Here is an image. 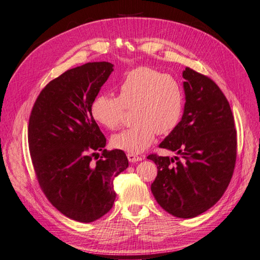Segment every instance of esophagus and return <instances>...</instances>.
<instances>
[{"instance_id": "obj_1", "label": "esophagus", "mask_w": 260, "mask_h": 260, "mask_svg": "<svg viewBox=\"0 0 260 260\" xmlns=\"http://www.w3.org/2000/svg\"><path fill=\"white\" fill-rule=\"evenodd\" d=\"M127 157H128L129 161H131V162L140 161V160H142V159L144 158L143 156H139V155H136V154H133V153H128V154H127Z\"/></svg>"}]
</instances>
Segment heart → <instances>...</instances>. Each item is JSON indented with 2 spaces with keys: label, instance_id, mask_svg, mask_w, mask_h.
Returning <instances> with one entry per match:
<instances>
[{
  "label": "heart",
  "instance_id": "1",
  "mask_svg": "<svg viewBox=\"0 0 260 260\" xmlns=\"http://www.w3.org/2000/svg\"><path fill=\"white\" fill-rule=\"evenodd\" d=\"M118 96L101 94L94 99L91 114L109 130L120 127L124 108H132L136 123L112 138L115 147L130 153L143 152L152 144L155 133L166 136L182 116L183 93L174 77L149 67H138L117 85Z\"/></svg>",
  "mask_w": 260,
  "mask_h": 260
}]
</instances>
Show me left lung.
Masks as SVG:
<instances>
[{
  "instance_id": "1",
  "label": "left lung",
  "mask_w": 260,
  "mask_h": 260,
  "mask_svg": "<svg viewBox=\"0 0 260 260\" xmlns=\"http://www.w3.org/2000/svg\"><path fill=\"white\" fill-rule=\"evenodd\" d=\"M182 119L159 144L176 156L151 154L158 171L155 200L172 216L193 218L212 207L229 185L238 138L229 102L215 81L190 67L183 72Z\"/></svg>"
}]
</instances>
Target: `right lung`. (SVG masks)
Masks as SVG:
<instances>
[{"instance_id":"1","label":"right lung","mask_w":260,"mask_h":260,"mask_svg":"<svg viewBox=\"0 0 260 260\" xmlns=\"http://www.w3.org/2000/svg\"><path fill=\"white\" fill-rule=\"evenodd\" d=\"M113 67L94 61L67 70L44 86L29 118V151L41 190L62 215L79 222L111 210L114 180L128 168L123 151L105 149L91 114Z\"/></svg>"}]
</instances>
